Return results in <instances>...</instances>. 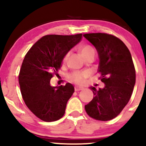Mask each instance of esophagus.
I'll return each instance as SVG.
<instances>
[{
    "label": "esophagus",
    "instance_id": "1",
    "mask_svg": "<svg viewBox=\"0 0 146 146\" xmlns=\"http://www.w3.org/2000/svg\"><path fill=\"white\" fill-rule=\"evenodd\" d=\"M84 89V87L80 86H75V91H79V90H81Z\"/></svg>",
    "mask_w": 146,
    "mask_h": 146
}]
</instances>
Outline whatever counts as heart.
<instances>
[{
	"mask_svg": "<svg viewBox=\"0 0 146 146\" xmlns=\"http://www.w3.org/2000/svg\"><path fill=\"white\" fill-rule=\"evenodd\" d=\"M80 51H81L82 55L84 56V55L86 54L87 53H89L90 51H94V49H93V48L90 46L85 45V46H83L81 48ZM68 56V53L66 55V56H65L64 58V60L67 59ZM88 75H89V74H88V72L75 71V72H73V73H70V74L68 75V78L70 79V80H71L72 82H73L75 83L83 84L85 81H86V78H88Z\"/></svg>",
	"mask_w": 146,
	"mask_h": 146,
	"instance_id": "heart-1",
	"label": "heart"
}]
</instances>
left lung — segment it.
Segmentation results:
<instances>
[{
  "label": "left lung",
  "instance_id": "left-lung-1",
  "mask_svg": "<svg viewBox=\"0 0 146 146\" xmlns=\"http://www.w3.org/2000/svg\"><path fill=\"white\" fill-rule=\"evenodd\" d=\"M84 36L98 51L100 79L105 84L98 90L90 87L94 97L85 110L96 120H111L119 115L132 94L136 72L131 54L124 43L113 35L92 33Z\"/></svg>",
  "mask_w": 146,
  "mask_h": 146
}]
</instances>
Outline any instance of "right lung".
Listing matches in <instances>:
<instances>
[{
	"instance_id": "right-lung-1",
	"label": "right lung",
	"mask_w": 146,
	"mask_h": 146,
	"mask_svg": "<svg viewBox=\"0 0 146 146\" xmlns=\"http://www.w3.org/2000/svg\"><path fill=\"white\" fill-rule=\"evenodd\" d=\"M82 37V33L46 35L25 55L18 75L21 95L28 108L42 121H55L64 115L74 86L70 83L51 86L50 81L57 75L66 53L80 42Z\"/></svg>"
}]
</instances>
